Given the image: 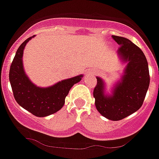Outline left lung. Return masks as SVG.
I'll return each instance as SVG.
<instances>
[{
  "mask_svg": "<svg viewBox=\"0 0 159 159\" xmlns=\"http://www.w3.org/2000/svg\"><path fill=\"white\" fill-rule=\"evenodd\" d=\"M120 47L118 57L125 64L121 78L110 91L101 77L97 76L93 95L97 111L107 119L117 121L137 111L142 107L150 84L148 63L139 48L123 36H112Z\"/></svg>",
  "mask_w": 159,
  "mask_h": 159,
  "instance_id": "8db88e82",
  "label": "left lung"
}]
</instances>
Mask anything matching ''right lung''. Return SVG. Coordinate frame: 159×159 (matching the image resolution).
I'll use <instances>...</instances> for the list:
<instances>
[{
  "instance_id": "obj_1",
  "label": "right lung",
  "mask_w": 159,
  "mask_h": 159,
  "mask_svg": "<svg viewBox=\"0 0 159 159\" xmlns=\"http://www.w3.org/2000/svg\"><path fill=\"white\" fill-rule=\"evenodd\" d=\"M28 38L18 48L9 71V81L14 98L18 104L37 117H46L60 111L74 84L82 80L83 75L63 80L49 87H38L30 80L23 65V54Z\"/></svg>"
}]
</instances>
